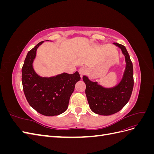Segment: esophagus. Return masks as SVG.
I'll use <instances>...</instances> for the list:
<instances>
[{
    "instance_id": "obj_1",
    "label": "esophagus",
    "mask_w": 154,
    "mask_h": 154,
    "mask_svg": "<svg viewBox=\"0 0 154 154\" xmlns=\"http://www.w3.org/2000/svg\"><path fill=\"white\" fill-rule=\"evenodd\" d=\"M78 71H79V73L80 74L81 76H82L85 75V74H87V71H88V70H87V69L86 67H81V68L79 69Z\"/></svg>"
}]
</instances>
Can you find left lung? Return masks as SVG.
<instances>
[{
	"label": "left lung",
	"instance_id": "obj_1",
	"mask_svg": "<svg viewBox=\"0 0 154 154\" xmlns=\"http://www.w3.org/2000/svg\"><path fill=\"white\" fill-rule=\"evenodd\" d=\"M122 49L127 62L122 80L119 84L111 88H105L92 82L85 76H83L86 85L85 94L90 109L94 113L109 116L118 112L128 103L134 87L133 65L128 51L124 45L114 42Z\"/></svg>",
	"mask_w": 154,
	"mask_h": 154
}]
</instances>
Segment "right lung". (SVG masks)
Returning <instances> with one entry per match:
<instances>
[{
	"label": "right lung",
	"mask_w": 154,
	"mask_h": 154,
	"mask_svg": "<svg viewBox=\"0 0 154 154\" xmlns=\"http://www.w3.org/2000/svg\"><path fill=\"white\" fill-rule=\"evenodd\" d=\"M43 42H40L27 53L22 68L23 91L32 108L42 115L54 116L67 110L76 83L81 78L78 71L51 78L39 76L32 68V62L37 48Z\"/></svg>",
	"instance_id": "obj_1"
}]
</instances>
